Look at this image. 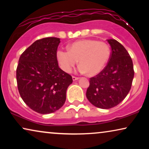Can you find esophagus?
<instances>
[{
  "label": "esophagus",
  "mask_w": 149,
  "mask_h": 149,
  "mask_svg": "<svg viewBox=\"0 0 149 149\" xmlns=\"http://www.w3.org/2000/svg\"><path fill=\"white\" fill-rule=\"evenodd\" d=\"M79 78V77H74V76H72V80L73 81H76V80H78Z\"/></svg>",
  "instance_id": "obj_1"
}]
</instances>
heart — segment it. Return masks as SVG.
Instances as JSON below:
<instances>
[{"label": "heart", "mask_w": 149, "mask_h": 149, "mask_svg": "<svg viewBox=\"0 0 149 149\" xmlns=\"http://www.w3.org/2000/svg\"><path fill=\"white\" fill-rule=\"evenodd\" d=\"M68 50L61 49L57 59L64 72H70L79 60V70L89 76L99 74L104 68L111 57V47L107 42L84 39L73 42Z\"/></svg>", "instance_id": "1"}]
</instances>
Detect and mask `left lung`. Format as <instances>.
I'll return each mask as SVG.
<instances>
[{"mask_svg":"<svg viewBox=\"0 0 149 149\" xmlns=\"http://www.w3.org/2000/svg\"><path fill=\"white\" fill-rule=\"evenodd\" d=\"M111 57L104 68L89 79L86 96L93 106L103 109L116 107L127 96L134 76L132 58L122 45L115 39L108 40Z\"/></svg>","mask_w":149,"mask_h":149,"instance_id":"left-lung-1","label":"left lung"}]
</instances>
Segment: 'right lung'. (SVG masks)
Wrapping results in <instances>:
<instances>
[{"instance_id": "1", "label": "right lung", "mask_w": 149, "mask_h": 149, "mask_svg": "<svg viewBox=\"0 0 149 149\" xmlns=\"http://www.w3.org/2000/svg\"><path fill=\"white\" fill-rule=\"evenodd\" d=\"M60 39H38L22 53L16 70L17 88L27 106L40 114L58 111L66 101L70 74L59 68L57 50Z\"/></svg>"}]
</instances>
